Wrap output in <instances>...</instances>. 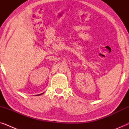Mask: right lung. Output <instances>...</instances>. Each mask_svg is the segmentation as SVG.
<instances>
[{"label": "right lung", "mask_w": 129, "mask_h": 129, "mask_svg": "<svg viewBox=\"0 0 129 129\" xmlns=\"http://www.w3.org/2000/svg\"><path fill=\"white\" fill-rule=\"evenodd\" d=\"M43 93H42V94H38V95H39H39H42V94H43Z\"/></svg>", "instance_id": "add662e5"}]
</instances>
